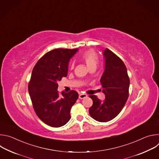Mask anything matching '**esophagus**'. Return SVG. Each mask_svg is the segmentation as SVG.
Returning <instances> with one entry per match:
<instances>
[{"instance_id":"1","label":"esophagus","mask_w":159,"mask_h":159,"mask_svg":"<svg viewBox=\"0 0 159 159\" xmlns=\"http://www.w3.org/2000/svg\"><path fill=\"white\" fill-rule=\"evenodd\" d=\"M87 97V95L85 94H80L79 96V98L80 99H84L85 98Z\"/></svg>"}]
</instances>
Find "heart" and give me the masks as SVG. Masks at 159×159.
Listing matches in <instances>:
<instances>
[{"instance_id": "b5f03b06", "label": "heart", "mask_w": 159, "mask_h": 159, "mask_svg": "<svg viewBox=\"0 0 159 159\" xmlns=\"http://www.w3.org/2000/svg\"><path fill=\"white\" fill-rule=\"evenodd\" d=\"M81 58L85 61L89 69L92 67H96L98 63V57L96 52L93 50H89L84 52L81 55ZM74 66L72 64V67Z\"/></svg>"}]
</instances>
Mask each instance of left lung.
Listing matches in <instances>:
<instances>
[{"instance_id": "8db88e82", "label": "left lung", "mask_w": 159, "mask_h": 159, "mask_svg": "<svg viewBox=\"0 0 159 159\" xmlns=\"http://www.w3.org/2000/svg\"><path fill=\"white\" fill-rule=\"evenodd\" d=\"M104 59V71L100 82L103 101L95 95L90 96L93 104L89 108V114L99 122H107L115 118L123 108L129 96V79L123 61L107 48L102 52Z\"/></svg>"}]
</instances>
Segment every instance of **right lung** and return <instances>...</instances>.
Masks as SVG:
<instances>
[{
	"label": "right lung",
	"instance_id": "add662e5",
	"mask_svg": "<svg viewBox=\"0 0 159 159\" xmlns=\"http://www.w3.org/2000/svg\"><path fill=\"white\" fill-rule=\"evenodd\" d=\"M78 48H57L47 53L36 63L28 84V91L38 118L52 127L65 125L70 119V109L79 98L75 90L61 95L58 82L66 77L70 59Z\"/></svg>",
	"mask_w": 159,
	"mask_h": 159
}]
</instances>
